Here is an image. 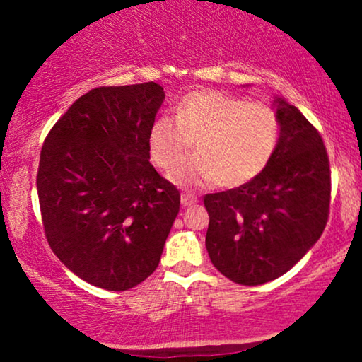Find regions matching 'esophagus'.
<instances>
[{
  "mask_svg": "<svg viewBox=\"0 0 362 362\" xmlns=\"http://www.w3.org/2000/svg\"><path fill=\"white\" fill-rule=\"evenodd\" d=\"M180 202H182V206H184V207H189V206H192V204H195V202H197V197H194V195H190V194H182Z\"/></svg>",
  "mask_w": 362,
  "mask_h": 362,
  "instance_id": "obj_1",
  "label": "esophagus"
}]
</instances>
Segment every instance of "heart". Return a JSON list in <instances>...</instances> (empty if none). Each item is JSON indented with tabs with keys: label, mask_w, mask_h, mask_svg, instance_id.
Listing matches in <instances>:
<instances>
[{
	"label": "heart",
	"mask_w": 362,
	"mask_h": 362,
	"mask_svg": "<svg viewBox=\"0 0 362 362\" xmlns=\"http://www.w3.org/2000/svg\"><path fill=\"white\" fill-rule=\"evenodd\" d=\"M281 138L277 112L264 102H248L214 90H195L177 105V119L160 115L149 129V155L165 172L185 160L196 141V156L170 180L201 187L218 180L240 187L255 180L271 163Z\"/></svg>",
	"instance_id": "b5f03b06"
}]
</instances>
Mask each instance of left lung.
<instances>
[{
  "instance_id": "obj_1",
  "label": "left lung",
  "mask_w": 362,
  "mask_h": 362,
  "mask_svg": "<svg viewBox=\"0 0 362 362\" xmlns=\"http://www.w3.org/2000/svg\"><path fill=\"white\" fill-rule=\"evenodd\" d=\"M281 138L264 173L238 189L207 194L206 248L236 284L277 279L318 242L328 221L330 165L320 132L276 98Z\"/></svg>"
}]
</instances>
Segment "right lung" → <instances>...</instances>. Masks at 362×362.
Returning <instances> with one entry per match:
<instances>
[{
	"instance_id": "1",
	"label": "right lung",
	"mask_w": 362,
	"mask_h": 362,
	"mask_svg": "<svg viewBox=\"0 0 362 362\" xmlns=\"http://www.w3.org/2000/svg\"><path fill=\"white\" fill-rule=\"evenodd\" d=\"M165 100L158 83L90 90L54 124L37 194L45 238L66 267L107 291L155 272L180 192L149 163V129Z\"/></svg>"
}]
</instances>
